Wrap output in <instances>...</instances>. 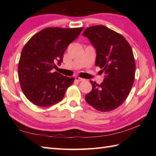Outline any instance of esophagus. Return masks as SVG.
I'll list each match as a JSON object with an SVG mask.
<instances>
[{
	"label": "esophagus",
	"mask_w": 156,
	"mask_h": 156,
	"mask_svg": "<svg viewBox=\"0 0 156 156\" xmlns=\"http://www.w3.org/2000/svg\"><path fill=\"white\" fill-rule=\"evenodd\" d=\"M75 80H77V81H78V82L84 81V78H80V77H78V76H76V77H75Z\"/></svg>",
	"instance_id": "1"
}]
</instances>
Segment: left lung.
<instances>
[{"instance_id": "left-lung-1", "label": "left lung", "mask_w": 156, "mask_h": 156, "mask_svg": "<svg viewBox=\"0 0 156 156\" xmlns=\"http://www.w3.org/2000/svg\"><path fill=\"white\" fill-rule=\"evenodd\" d=\"M97 52L95 65L105 74L101 84L90 80L92 90L85 96L88 104L101 112L121 106L129 94L135 80V62L131 45L122 35L104 25L84 30Z\"/></svg>"}]
</instances>
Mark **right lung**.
<instances>
[{
    "label": "right lung",
    "instance_id": "right-lung-1",
    "mask_svg": "<svg viewBox=\"0 0 156 156\" xmlns=\"http://www.w3.org/2000/svg\"><path fill=\"white\" fill-rule=\"evenodd\" d=\"M83 27H48L35 34L23 48L18 66L21 90L28 100L41 107L61 101L74 78L54 68L63 62L64 51Z\"/></svg>",
    "mask_w": 156,
    "mask_h": 156
}]
</instances>
